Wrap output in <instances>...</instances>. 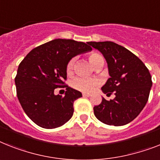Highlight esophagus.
Returning <instances> with one entry per match:
<instances>
[{
    "label": "esophagus",
    "mask_w": 160,
    "mask_h": 160,
    "mask_svg": "<svg viewBox=\"0 0 160 160\" xmlns=\"http://www.w3.org/2000/svg\"><path fill=\"white\" fill-rule=\"evenodd\" d=\"M82 96H84V97H89V96H91L92 95L90 94V93H85V92H84V93H82Z\"/></svg>",
    "instance_id": "1"
}]
</instances>
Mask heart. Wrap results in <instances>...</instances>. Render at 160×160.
I'll return each mask as SVG.
<instances>
[{"label": "heart", "instance_id": "obj_1", "mask_svg": "<svg viewBox=\"0 0 160 160\" xmlns=\"http://www.w3.org/2000/svg\"><path fill=\"white\" fill-rule=\"evenodd\" d=\"M89 61L92 64L93 67L104 60L101 55L97 53H92L89 55ZM75 63V58H72L69 60V62L67 64V72H71L73 68ZM99 84V81L96 78H89L84 77H78L73 79L72 82V87L75 89L84 92H90L96 88V86Z\"/></svg>", "mask_w": 160, "mask_h": 160}]
</instances>
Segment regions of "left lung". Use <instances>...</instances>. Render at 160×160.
I'll list each match as a JSON object with an SVG mask.
<instances>
[{"instance_id":"obj_1","label":"left lung","mask_w":160,"mask_h":160,"mask_svg":"<svg viewBox=\"0 0 160 160\" xmlns=\"http://www.w3.org/2000/svg\"><path fill=\"white\" fill-rule=\"evenodd\" d=\"M105 57L110 76L101 88L107 95L112 92L115 98L104 97L93 108L97 119L105 124L122 126L138 116L148 101L152 87L151 76L143 62L125 47L113 42H89Z\"/></svg>"}]
</instances>
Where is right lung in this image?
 I'll use <instances>...</instances> for the list:
<instances>
[{
  "instance_id": "obj_1",
  "label": "right lung",
  "mask_w": 160,
  "mask_h": 160,
  "mask_svg": "<svg viewBox=\"0 0 160 160\" xmlns=\"http://www.w3.org/2000/svg\"><path fill=\"white\" fill-rule=\"evenodd\" d=\"M92 50L84 42L59 38L32 49L22 60L14 79L17 96L36 124L52 129L72 118L73 102L82 93L68 86L64 96L55 95L54 91L64 87L69 60Z\"/></svg>"
}]
</instances>
